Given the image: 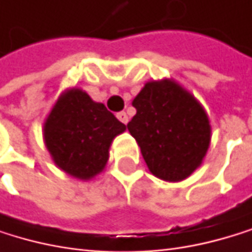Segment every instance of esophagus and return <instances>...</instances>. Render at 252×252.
I'll use <instances>...</instances> for the list:
<instances>
[{
  "mask_svg": "<svg viewBox=\"0 0 252 252\" xmlns=\"http://www.w3.org/2000/svg\"><path fill=\"white\" fill-rule=\"evenodd\" d=\"M116 116H118V119H119L122 124H127V122H128V116H127V113H125V112H119Z\"/></svg>",
  "mask_w": 252,
  "mask_h": 252,
  "instance_id": "esophagus-1",
  "label": "esophagus"
}]
</instances>
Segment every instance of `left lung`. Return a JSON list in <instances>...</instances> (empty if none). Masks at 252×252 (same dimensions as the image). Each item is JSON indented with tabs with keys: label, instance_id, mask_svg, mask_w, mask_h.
<instances>
[{
	"label": "left lung",
	"instance_id": "left-lung-1",
	"mask_svg": "<svg viewBox=\"0 0 252 252\" xmlns=\"http://www.w3.org/2000/svg\"><path fill=\"white\" fill-rule=\"evenodd\" d=\"M133 106L136 115L127 128L154 176L179 182L202 166L212 130L206 110L189 91L172 79L146 82Z\"/></svg>",
	"mask_w": 252,
	"mask_h": 252
}]
</instances>
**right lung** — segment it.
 <instances>
[{"instance_id": "obj_1", "label": "right lung", "mask_w": 252, "mask_h": 252, "mask_svg": "<svg viewBox=\"0 0 252 252\" xmlns=\"http://www.w3.org/2000/svg\"><path fill=\"white\" fill-rule=\"evenodd\" d=\"M124 131L125 125L80 88L65 89L43 124L44 145L53 163L80 181L104 170L112 142Z\"/></svg>"}]
</instances>
